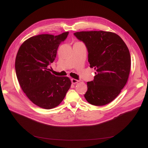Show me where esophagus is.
Returning <instances> with one entry per match:
<instances>
[{
  "instance_id": "obj_1",
  "label": "esophagus",
  "mask_w": 148,
  "mask_h": 148,
  "mask_svg": "<svg viewBox=\"0 0 148 148\" xmlns=\"http://www.w3.org/2000/svg\"><path fill=\"white\" fill-rule=\"evenodd\" d=\"M79 80H77V79H73V78H72V79H71V82H72V84H76V83H77L78 82H79Z\"/></svg>"
}]
</instances>
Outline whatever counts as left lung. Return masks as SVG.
Wrapping results in <instances>:
<instances>
[{
  "instance_id": "8db88e82",
  "label": "left lung",
  "mask_w": 148,
  "mask_h": 148,
  "mask_svg": "<svg viewBox=\"0 0 148 148\" xmlns=\"http://www.w3.org/2000/svg\"><path fill=\"white\" fill-rule=\"evenodd\" d=\"M83 41L88 52L94 79L87 83L84 97L94 106L108 104L116 98L126 84L131 58L126 44L117 34L105 31H83L74 34Z\"/></svg>"
}]
</instances>
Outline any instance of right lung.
I'll use <instances>...</instances> for the list:
<instances>
[{"label": "right lung", "instance_id": "add662e5", "mask_svg": "<svg viewBox=\"0 0 148 148\" xmlns=\"http://www.w3.org/2000/svg\"><path fill=\"white\" fill-rule=\"evenodd\" d=\"M69 32L58 36L40 34L31 37L20 47L15 71L22 90L34 104L50 109L64 100L71 85L67 77L52 74L49 66L55 60L58 46Z\"/></svg>", "mask_w": 148, "mask_h": 148}]
</instances>
